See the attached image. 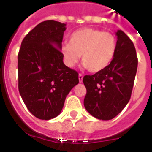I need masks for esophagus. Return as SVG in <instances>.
I'll return each mask as SVG.
<instances>
[{
  "label": "esophagus",
  "instance_id": "obj_1",
  "mask_svg": "<svg viewBox=\"0 0 152 152\" xmlns=\"http://www.w3.org/2000/svg\"><path fill=\"white\" fill-rule=\"evenodd\" d=\"M78 78H79V81L80 82H82L83 80V76L81 74H79V76H78Z\"/></svg>",
  "mask_w": 152,
  "mask_h": 152
}]
</instances>
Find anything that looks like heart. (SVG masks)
Masks as SVG:
<instances>
[{
    "label": "heart",
    "instance_id": "1",
    "mask_svg": "<svg viewBox=\"0 0 152 152\" xmlns=\"http://www.w3.org/2000/svg\"><path fill=\"white\" fill-rule=\"evenodd\" d=\"M117 42L111 32L92 28H84L72 32L68 43L61 46L64 63L73 67L81 61L85 68L91 72H99L109 66L114 58Z\"/></svg>",
    "mask_w": 152,
    "mask_h": 152
}]
</instances>
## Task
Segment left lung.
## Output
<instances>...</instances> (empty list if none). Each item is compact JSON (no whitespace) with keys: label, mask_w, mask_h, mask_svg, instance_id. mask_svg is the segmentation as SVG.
Instances as JSON below:
<instances>
[{"label":"left lung","mask_w":152,"mask_h":152,"mask_svg":"<svg viewBox=\"0 0 152 152\" xmlns=\"http://www.w3.org/2000/svg\"><path fill=\"white\" fill-rule=\"evenodd\" d=\"M117 46L109 66L83 78L86 95L84 105L94 117L108 121L116 116L129 101L137 68V57L132 40L121 30L116 31Z\"/></svg>","instance_id":"left-lung-1"}]
</instances>
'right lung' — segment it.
Here are the masks:
<instances>
[{
    "mask_svg": "<svg viewBox=\"0 0 152 152\" xmlns=\"http://www.w3.org/2000/svg\"><path fill=\"white\" fill-rule=\"evenodd\" d=\"M65 30L60 22H41L27 34L18 52V90L29 112L40 120L58 116L79 83L78 72L63 62Z\"/></svg>",
    "mask_w": 152,
    "mask_h": 152,
    "instance_id": "1",
    "label": "right lung"
}]
</instances>
